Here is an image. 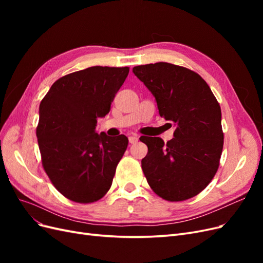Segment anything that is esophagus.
<instances>
[{"instance_id":"1","label":"esophagus","mask_w":263,"mask_h":263,"mask_svg":"<svg viewBox=\"0 0 263 263\" xmlns=\"http://www.w3.org/2000/svg\"><path fill=\"white\" fill-rule=\"evenodd\" d=\"M128 139H129L130 144H136V142H137L138 139H139V137H138V136H130Z\"/></svg>"}]
</instances>
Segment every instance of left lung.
<instances>
[{"label":"left lung","instance_id":"1","mask_svg":"<svg viewBox=\"0 0 263 263\" xmlns=\"http://www.w3.org/2000/svg\"><path fill=\"white\" fill-rule=\"evenodd\" d=\"M133 72L153 93L160 116L176 126L166 144L160 137L141 140L148 147L142 171L158 196L185 201L217 172L224 146L220 106L204 79L187 68L157 62L134 67Z\"/></svg>","mask_w":263,"mask_h":263}]
</instances>
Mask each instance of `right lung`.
<instances>
[{"mask_svg": "<svg viewBox=\"0 0 263 263\" xmlns=\"http://www.w3.org/2000/svg\"><path fill=\"white\" fill-rule=\"evenodd\" d=\"M129 68L91 67L58 79L39 105L36 129L44 170L69 200L93 203L112 185L128 146L124 135L95 132L110 109Z\"/></svg>", "mask_w": 263, "mask_h": 263, "instance_id": "1", "label": "right lung"}]
</instances>
